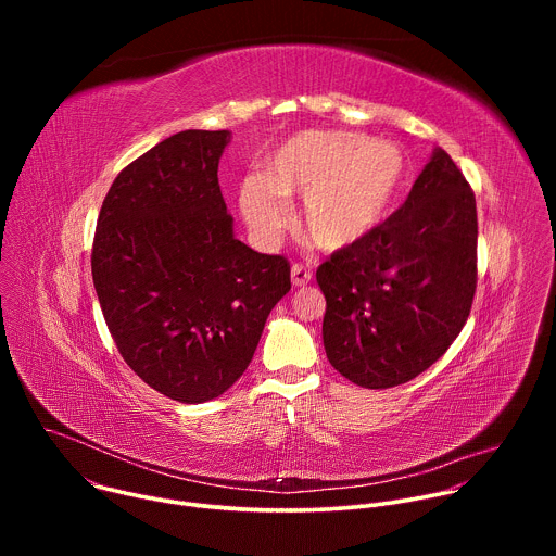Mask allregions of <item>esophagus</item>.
Instances as JSON below:
<instances>
[{"label":"esophagus","mask_w":556,"mask_h":556,"mask_svg":"<svg viewBox=\"0 0 556 556\" xmlns=\"http://www.w3.org/2000/svg\"><path fill=\"white\" fill-rule=\"evenodd\" d=\"M290 275H292V286H294V288L307 286L309 279H312V270L305 268V266H301V264H294L292 270H290Z\"/></svg>","instance_id":"34e87169"}]
</instances>
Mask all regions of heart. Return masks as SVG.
Returning <instances> with one entry per match:
<instances>
[{
    "label": "heart",
    "mask_w": 556,
    "mask_h": 556,
    "mask_svg": "<svg viewBox=\"0 0 556 556\" xmlns=\"http://www.w3.org/2000/svg\"><path fill=\"white\" fill-rule=\"evenodd\" d=\"M405 178L401 147L354 131L307 129L266 157L262 176L242 182L240 208L249 226L268 237L286 222V200L303 198V235L324 251H341L387 217Z\"/></svg>",
    "instance_id": "obj_1"
}]
</instances>
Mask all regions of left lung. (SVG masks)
I'll return each instance as SVG.
<instances>
[{
	"label": "left lung",
	"mask_w": 556,
	"mask_h": 556,
	"mask_svg": "<svg viewBox=\"0 0 556 556\" xmlns=\"http://www.w3.org/2000/svg\"><path fill=\"white\" fill-rule=\"evenodd\" d=\"M332 367L367 389L429 369L462 332L478 286V208L444 149L405 204L316 270Z\"/></svg>",
	"instance_id": "1"
}]
</instances>
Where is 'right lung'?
<instances>
[{"label": "right lung", "instance_id": "1", "mask_svg": "<svg viewBox=\"0 0 556 556\" xmlns=\"http://www.w3.org/2000/svg\"><path fill=\"white\" fill-rule=\"evenodd\" d=\"M230 131L187 129L151 147L110 187L92 279L125 363L167 399L195 405L240 378L290 264L232 235L217 165Z\"/></svg>", "mask_w": 556, "mask_h": 556}]
</instances>
